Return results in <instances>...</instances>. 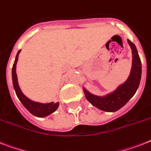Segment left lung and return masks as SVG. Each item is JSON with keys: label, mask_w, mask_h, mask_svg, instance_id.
Segmentation results:
<instances>
[{"label": "left lung", "mask_w": 151, "mask_h": 151, "mask_svg": "<svg viewBox=\"0 0 151 151\" xmlns=\"http://www.w3.org/2000/svg\"><path fill=\"white\" fill-rule=\"evenodd\" d=\"M128 43L132 50L133 61L129 76L123 84L119 85L113 92L103 97L92 95L85 88H83L87 100L102 111L111 112L118 111L130 100L138 89L141 78V61L135 45L129 40Z\"/></svg>", "instance_id": "left-lung-1"}]
</instances>
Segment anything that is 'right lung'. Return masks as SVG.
Returning <instances> with one entry per match:
<instances>
[{
	"label": "right lung",
	"mask_w": 151,
	"mask_h": 151,
	"mask_svg": "<svg viewBox=\"0 0 151 151\" xmlns=\"http://www.w3.org/2000/svg\"><path fill=\"white\" fill-rule=\"evenodd\" d=\"M20 52L21 50L18 51L17 55H16L15 60H14L13 67H12V81H13V86H14L16 95H17L21 102L24 106V108L30 113L37 116V117H46L50 114H52V112H54L57 109L59 106V102H56V103L50 102V103L46 104L40 103V102H36V101L30 100L22 92V91L19 88V85H18L17 73H16V64H17L18 55H19Z\"/></svg>",
	"instance_id": "right-lung-1"
}]
</instances>
